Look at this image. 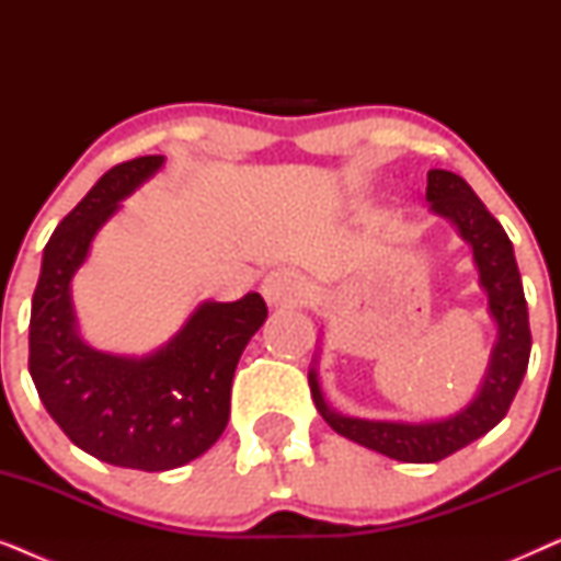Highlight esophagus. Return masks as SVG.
<instances>
[{
  "instance_id": "34e87169",
  "label": "esophagus",
  "mask_w": 561,
  "mask_h": 561,
  "mask_svg": "<svg viewBox=\"0 0 561 561\" xmlns=\"http://www.w3.org/2000/svg\"><path fill=\"white\" fill-rule=\"evenodd\" d=\"M263 296L271 306L304 304L311 298V290L301 280V275H296L290 271H273L263 280Z\"/></svg>"
}]
</instances>
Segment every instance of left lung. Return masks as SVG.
<instances>
[{
    "mask_svg": "<svg viewBox=\"0 0 561 561\" xmlns=\"http://www.w3.org/2000/svg\"><path fill=\"white\" fill-rule=\"evenodd\" d=\"M426 202L432 211L447 217L465 242L472 244L474 265L480 271V286L488 294V306L497 324V342L474 401L455 416L426 424L405 421H367L332 411L321 396L317 370L311 367L309 388L317 409L336 434L380 451L398 462H439L455 455L490 428L497 426L508 413L513 398L524 380L528 355H531V329L520 273L513 255V244L493 214L485 209L478 194L462 175L451 171H428Z\"/></svg>",
    "mask_w": 561,
    "mask_h": 561,
    "instance_id": "obj_1",
    "label": "left lung"
}]
</instances>
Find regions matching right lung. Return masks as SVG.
I'll use <instances>...</instances> for the list:
<instances>
[{"label": "right lung", "mask_w": 561, "mask_h": 561, "mask_svg": "<svg viewBox=\"0 0 561 561\" xmlns=\"http://www.w3.org/2000/svg\"><path fill=\"white\" fill-rule=\"evenodd\" d=\"M163 165V156L106 171L45 244L30 313V375L53 421L102 462L163 472L204 455L229 421L234 367L263 327L260 294L206 301L148 357L106 355L76 332L71 278L99 227Z\"/></svg>", "instance_id": "1"}]
</instances>
